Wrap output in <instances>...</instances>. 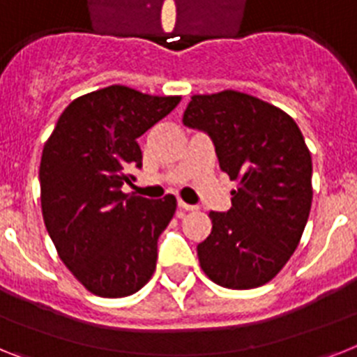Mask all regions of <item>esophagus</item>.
Wrapping results in <instances>:
<instances>
[{"label":"esophagus","mask_w":357,"mask_h":357,"mask_svg":"<svg viewBox=\"0 0 357 357\" xmlns=\"http://www.w3.org/2000/svg\"><path fill=\"white\" fill-rule=\"evenodd\" d=\"M178 206H179V211H183V212L197 211L196 205H188V203H183V202H178Z\"/></svg>","instance_id":"34e87169"}]
</instances>
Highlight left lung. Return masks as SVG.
<instances>
[{
	"instance_id": "1",
	"label": "left lung",
	"mask_w": 357,
	"mask_h": 357,
	"mask_svg": "<svg viewBox=\"0 0 357 357\" xmlns=\"http://www.w3.org/2000/svg\"><path fill=\"white\" fill-rule=\"evenodd\" d=\"M183 125L214 143L220 169L238 188L197 245L202 268L225 289H256L294 254L310 205L312 158L289 114L236 91L192 96Z\"/></svg>"
}]
</instances>
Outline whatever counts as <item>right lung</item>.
<instances>
[{"label":"right lung","mask_w":357,"mask_h":357,"mask_svg":"<svg viewBox=\"0 0 357 357\" xmlns=\"http://www.w3.org/2000/svg\"><path fill=\"white\" fill-rule=\"evenodd\" d=\"M179 100L107 86L72 101L45 143V227L61 261L92 294L125 298L154 274L158 238L176 212V197L152 202L123 194L121 187L143 165L137 137Z\"/></svg>","instance_id":"1"}]
</instances>
